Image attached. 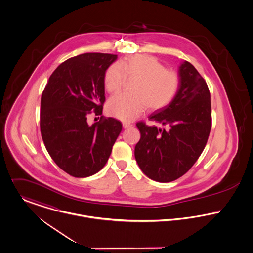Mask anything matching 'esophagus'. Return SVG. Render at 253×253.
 Returning a JSON list of instances; mask_svg holds the SVG:
<instances>
[{"instance_id":"obj_1","label":"esophagus","mask_w":253,"mask_h":253,"mask_svg":"<svg viewBox=\"0 0 253 253\" xmlns=\"http://www.w3.org/2000/svg\"><path fill=\"white\" fill-rule=\"evenodd\" d=\"M132 126H133V125H132L131 123H126V122L123 123V126H124V128H128V127Z\"/></svg>"}]
</instances>
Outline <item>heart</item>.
Listing matches in <instances>:
<instances>
[{"label": "heart", "mask_w": 253, "mask_h": 253, "mask_svg": "<svg viewBox=\"0 0 253 253\" xmlns=\"http://www.w3.org/2000/svg\"><path fill=\"white\" fill-rule=\"evenodd\" d=\"M126 78H134L131 92L119 94L107 103L109 113L124 121L135 119L147 107L151 111L167 107L180 86L177 73L168 70L158 58L148 54L131 55L111 64L103 77L105 89L111 94L118 93Z\"/></svg>", "instance_id": "b5f03b06"}]
</instances>
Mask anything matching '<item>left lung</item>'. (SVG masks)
Listing matches in <instances>:
<instances>
[{
	"label": "left lung",
	"mask_w": 253,
	"mask_h": 253,
	"mask_svg": "<svg viewBox=\"0 0 253 253\" xmlns=\"http://www.w3.org/2000/svg\"><path fill=\"white\" fill-rule=\"evenodd\" d=\"M180 86L167 107L149 120L164 126L136 124L141 138L135 146L136 162L152 180L170 182L184 175L203 153L211 129V92L207 82L188 61L178 70Z\"/></svg>",
	"instance_id": "8db88e82"
}]
</instances>
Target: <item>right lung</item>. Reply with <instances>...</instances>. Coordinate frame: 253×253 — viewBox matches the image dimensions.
<instances>
[{
    "mask_svg": "<svg viewBox=\"0 0 253 253\" xmlns=\"http://www.w3.org/2000/svg\"><path fill=\"white\" fill-rule=\"evenodd\" d=\"M116 54L84 53L62 62L50 75L41 99L40 127L51 159L66 173L83 178L107 163L122 123L102 116L92 126L90 113L102 115L104 73ZM99 118V117H98Z\"/></svg>",
    "mask_w": 253,
    "mask_h": 253,
    "instance_id": "right-lung-1",
    "label": "right lung"
}]
</instances>
